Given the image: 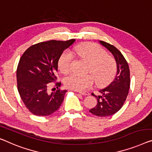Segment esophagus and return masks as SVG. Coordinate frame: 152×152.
Returning <instances> with one entry per match:
<instances>
[{
	"mask_svg": "<svg viewBox=\"0 0 152 152\" xmlns=\"http://www.w3.org/2000/svg\"><path fill=\"white\" fill-rule=\"evenodd\" d=\"M79 94L83 95V96H88V95H89V93L87 91H80Z\"/></svg>",
	"mask_w": 152,
	"mask_h": 152,
	"instance_id": "obj_1",
	"label": "esophagus"
}]
</instances>
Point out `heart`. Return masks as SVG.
Returning <instances> with one entry per match:
<instances>
[{"mask_svg": "<svg viewBox=\"0 0 152 152\" xmlns=\"http://www.w3.org/2000/svg\"><path fill=\"white\" fill-rule=\"evenodd\" d=\"M73 53L80 58L88 62L87 69L92 74L98 85L107 83L113 78L116 65L113 58L106 55V53L98 45L94 43H85L75 46ZM74 55L69 50L61 54L58 61V69L63 74H67L72 67ZM94 79L91 74H72L65 77L63 83L68 89L84 91L93 85Z\"/></svg>", "mask_w": 152, "mask_h": 152, "instance_id": "heart-1", "label": "heart"}]
</instances>
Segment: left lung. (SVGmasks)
Segmentation results:
<instances>
[{
	"label": "left lung",
	"mask_w": 152,
	"mask_h": 152,
	"mask_svg": "<svg viewBox=\"0 0 152 152\" xmlns=\"http://www.w3.org/2000/svg\"><path fill=\"white\" fill-rule=\"evenodd\" d=\"M99 42L114 56L117 64V73L113 82L99 91V96L92 94V96L97 98L98 103L89 110V112L98 117H107L119 111L125 102L130 89V69L123 54L117 48L103 41Z\"/></svg>",
	"instance_id": "left-lung-1"
}]
</instances>
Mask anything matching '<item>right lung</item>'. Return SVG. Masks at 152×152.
Here are the masks:
<instances>
[{
    "label": "right lung",
    "instance_id": "1",
    "mask_svg": "<svg viewBox=\"0 0 152 152\" xmlns=\"http://www.w3.org/2000/svg\"><path fill=\"white\" fill-rule=\"evenodd\" d=\"M75 41L38 43L29 47L20 58L16 71L18 90L26 107L33 115L48 116L62 104L67 90L58 89L61 83H55L57 90L51 94L47 89L49 83L57 79L55 74L60 56Z\"/></svg>",
    "mask_w": 152,
    "mask_h": 152
}]
</instances>
